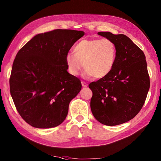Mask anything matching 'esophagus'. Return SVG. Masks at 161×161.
<instances>
[{
	"label": "esophagus",
	"instance_id": "1",
	"mask_svg": "<svg viewBox=\"0 0 161 161\" xmlns=\"http://www.w3.org/2000/svg\"><path fill=\"white\" fill-rule=\"evenodd\" d=\"M81 84H82V87H86L87 86H88V85H87L86 82H84V81H82V82H81Z\"/></svg>",
	"mask_w": 161,
	"mask_h": 161
}]
</instances>
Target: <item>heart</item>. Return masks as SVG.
Wrapping results in <instances>:
<instances>
[{
    "instance_id": "obj_1",
    "label": "heart",
    "mask_w": 161,
    "mask_h": 161,
    "mask_svg": "<svg viewBox=\"0 0 161 161\" xmlns=\"http://www.w3.org/2000/svg\"><path fill=\"white\" fill-rule=\"evenodd\" d=\"M74 53L66 56L68 70L72 76H77L85 69V76L102 79L113 70L117 57L116 46L109 39L82 40L76 45Z\"/></svg>"
}]
</instances>
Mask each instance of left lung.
Returning a JSON list of instances; mask_svg holds the SVG:
<instances>
[{
	"label": "left lung",
	"instance_id": "obj_1",
	"mask_svg": "<svg viewBox=\"0 0 161 161\" xmlns=\"http://www.w3.org/2000/svg\"><path fill=\"white\" fill-rule=\"evenodd\" d=\"M113 41L117 57L109 74L89 84L92 92L91 109L102 124L117 125L133 119L142 109L150 88L144 52L124 34L98 32Z\"/></svg>",
	"mask_w": 161,
	"mask_h": 161
}]
</instances>
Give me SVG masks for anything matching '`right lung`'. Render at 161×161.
<instances>
[{"mask_svg":"<svg viewBox=\"0 0 161 161\" xmlns=\"http://www.w3.org/2000/svg\"><path fill=\"white\" fill-rule=\"evenodd\" d=\"M85 35L56 30L37 34L18 52L12 67L10 92L17 111L37 128H54L66 119L81 82L68 72L66 56Z\"/></svg>","mask_w":161,"mask_h":161,"instance_id":"right-lung-1","label":"right lung"}]
</instances>
